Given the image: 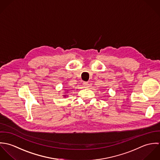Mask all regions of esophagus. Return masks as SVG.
<instances>
[{"label": "esophagus", "instance_id": "34e87169", "mask_svg": "<svg viewBox=\"0 0 160 160\" xmlns=\"http://www.w3.org/2000/svg\"><path fill=\"white\" fill-rule=\"evenodd\" d=\"M83 85H84V86L85 88H88V87H89V84L88 82H83Z\"/></svg>", "mask_w": 160, "mask_h": 160}]
</instances>
